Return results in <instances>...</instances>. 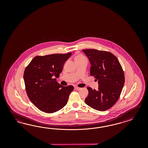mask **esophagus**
<instances>
[{"label":"esophagus","instance_id":"34e87169","mask_svg":"<svg viewBox=\"0 0 148 148\" xmlns=\"http://www.w3.org/2000/svg\"><path fill=\"white\" fill-rule=\"evenodd\" d=\"M75 88L76 90H80L81 89V88L78 87H75Z\"/></svg>","mask_w":148,"mask_h":148}]
</instances>
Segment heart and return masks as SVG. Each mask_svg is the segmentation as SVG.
<instances>
[{
	"label": "heart",
	"instance_id": "b5f03b06",
	"mask_svg": "<svg viewBox=\"0 0 148 148\" xmlns=\"http://www.w3.org/2000/svg\"><path fill=\"white\" fill-rule=\"evenodd\" d=\"M84 58H85L82 55H78L77 56H76V58H75V60H80V59H84Z\"/></svg>",
	"mask_w": 148,
	"mask_h": 148
}]
</instances>
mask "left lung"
I'll return each mask as SVG.
<instances>
[{"label": "left lung", "instance_id": "8db88e82", "mask_svg": "<svg viewBox=\"0 0 148 148\" xmlns=\"http://www.w3.org/2000/svg\"><path fill=\"white\" fill-rule=\"evenodd\" d=\"M82 51L88 58L90 75L98 80V90L87 87L88 95L85 103L98 111L112 107L120 97L125 82L124 74L116 57L111 53L96 49Z\"/></svg>", "mask_w": 148, "mask_h": 148}]
</instances>
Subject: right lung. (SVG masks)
<instances>
[{
	"mask_svg": "<svg viewBox=\"0 0 148 148\" xmlns=\"http://www.w3.org/2000/svg\"><path fill=\"white\" fill-rule=\"evenodd\" d=\"M72 53L37 56L24 73L27 96L41 111L51 113L62 109L67 103L73 86H63L56 81Z\"/></svg>",
	"mask_w": 148,
	"mask_h": 148,
	"instance_id": "right-lung-1",
	"label": "right lung"
}]
</instances>
